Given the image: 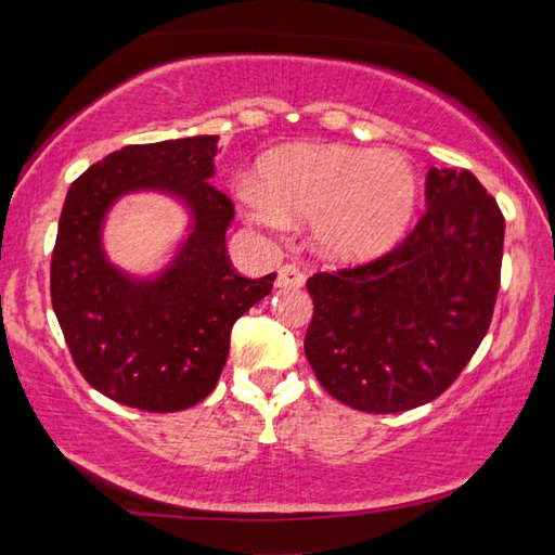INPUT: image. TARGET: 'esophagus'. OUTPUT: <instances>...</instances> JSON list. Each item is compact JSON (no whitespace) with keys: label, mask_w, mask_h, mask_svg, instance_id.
<instances>
[{"label":"esophagus","mask_w":555,"mask_h":555,"mask_svg":"<svg viewBox=\"0 0 555 555\" xmlns=\"http://www.w3.org/2000/svg\"><path fill=\"white\" fill-rule=\"evenodd\" d=\"M304 284H306V276L296 264H286V267L279 269V274H276V286L279 288H300Z\"/></svg>","instance_id":"1"}]
</instances>
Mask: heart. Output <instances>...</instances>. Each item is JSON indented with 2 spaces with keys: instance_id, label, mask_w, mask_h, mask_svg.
<instances>
[{
  "instance_id": "1",
  "label": "heart",
  "mask_w": 555,
  "mask_h": 555,
  "mask_svg": "<svg viewBox=\"0 0 555 555\" xmlns=\"http://www.w3.org/2000/svg\"><path fill=\"white\" fill-rule=\"evenodd\" d=\"M242 210L261 230L288 218L311 220L313 247L337 264H364L397 247L411 230L421 181L411 158L393 149L300 144L271 154L261 183L242 178Z\"/></svg>"
}]
</instances>
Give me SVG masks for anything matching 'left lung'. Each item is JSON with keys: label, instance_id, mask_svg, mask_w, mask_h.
I'll return each instance as SVG.
<instances>
[{"label": "left lung", "instance_id": "1", "mask_svg": "<svg viewBox=\"0 0 555 555\" xmlns=\"http://www.w3.org/2000/svg\"><path fill=\"white\" fill-rule=\"evenodd\" d=\"M426 203L389 255L306 281V357L323 389L357 411L434 401L490 327L504 249L500 205L465 168H430Z\"/></svg>", "mask_w": 555, "mask_h": 555}]
</instances>
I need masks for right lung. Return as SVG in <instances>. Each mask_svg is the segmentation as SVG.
I'll return each instance as SVG.
<instances>
[{
	"label": "right lung",
	"instance_id": "right-lung-1",
	"mask_svg": "<svg viewBox=\"0 0 555 555\" xmlns=\"http://www.w3.org/2000/svg\"><path fill=\"white\" fill-rule=\"evenodd\" d=\"M218 137L125 146L90 166L65 195L51 259V304L75 367L100 393L142 411H183L215 389L237 318L271 294L276 274L244 279L224 234L234 218L210 181ZM156 192L186 210L175 257L154 275L106 257L104 222L125 194Z\"/></svg>",
	"mask_w": 555,
	"mask_h": 555
}]
</instances>
